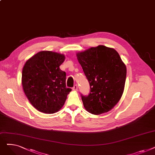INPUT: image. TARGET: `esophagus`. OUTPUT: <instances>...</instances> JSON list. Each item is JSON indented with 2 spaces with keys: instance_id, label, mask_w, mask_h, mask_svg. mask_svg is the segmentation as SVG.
Here are the masks:
<instances>
[{
  "instance_id": "34e87169",
  "label": "esophagus",
  "mask_w": 155,
  "mask_h": 155,
  "mask_svg": "<svg viewBox=\"0 0 155 155\" xmlns=\"http://www.w3.org/2000/svg\"><path fill=\"white\" fill-rule=\"evenodd\" d=\"M72 90L73 91H78V86L77 85H75L74 86H73V87L72 88Z\"/></svg>"
}]
</instances>
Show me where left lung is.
<instances>
[{
  "label": "left lung",
  "instance_id": "1",
  "mask_svg": "<svg viewBox=\"0 0 155 155\" xmlns=\"http://www.w3.org/2000/svg\"><path fill=\"white\" fill-rule=\"evenodd\" d=\"M91 87L88 96L82 95L85 109L99 115L114 107L124 92L126 67L114 48L99 45L77 53Z\"/></svg>",
  "mask_w": 155,
  "mask_h": 155
}]
</instances>
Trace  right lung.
<instances>
[{"mask_svg":"<svg viewBox=\"0 0 155 155\" xmlns=\"http://www.w3.org/2000/svg\"><path fill=\"white\" fill-rule=\"evenodd\" d=\"M63 54L41 51L28 60L22 71V86L30 103L38 111L60 110L71 89L66 87V73L60 70Z\"/></svg>","mask_w":155,"mask_h":155,"instance_id":"obj_1","label":"right lung"}]
</instances>
